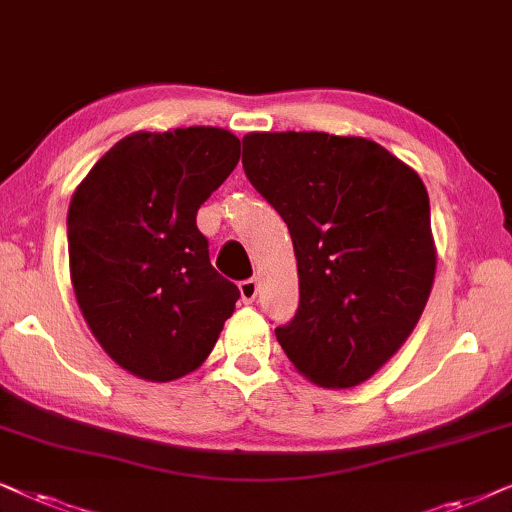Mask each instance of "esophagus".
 Listing matches in <instances>:
<instances>
[{"mask_svg": "<svg viewBox=\"0 0 512 512\" xmlns=\"http://www.w3.org/2000/svg\"><path fill=\"white\" fill-rule=\"evenodd\" d=\"M238 290H241V299L243 304H252L257 297V281L255 278H248V281L238 283Z\"/></svg>", "mask_w": 512, "mask_h": 512, "instance_id": "obj_1", "label": "esophagus"}]
</instances>
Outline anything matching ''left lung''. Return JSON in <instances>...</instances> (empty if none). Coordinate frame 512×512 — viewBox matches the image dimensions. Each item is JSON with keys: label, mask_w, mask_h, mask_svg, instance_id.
I'll return each instance as SVG.
<instances>
[{"label": "left lung", "mask_w": 512, "mask_h": 512, "mask_svg": "<svg viewBox=\"0 0 512 512\" xmlns=\"http://www.w3.org/2000/svg\"><path fill=\"white\" fill-rule=\"evenodd\" d=\"M243 170L288 224L299 309L276 339L325 388L363 384L417 327L435 278L428 192L374 140L248 133Z\"/></svg>", "instance_id": "left-lung-1"}]
</instances>
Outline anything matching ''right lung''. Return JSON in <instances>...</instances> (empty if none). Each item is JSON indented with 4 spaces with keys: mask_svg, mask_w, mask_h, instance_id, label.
Here are the masks:
<instances>
[{
    "mask_svg": "<svg viewBox=\"0 0 512 512\" xmlns=\"http://www.w3.org/2000/svg\"><path fill=\"white\" fill-rule=\"evenodd\" d=\"M241 159L215 126L138 131L74 189L67 252L74 297L102 351L147 381L199 370L236 309L196 213Z\"/></svg>",
    "mask_w": 512,
    "mask_h": 512,
    "instance_id": "add662e5",
    "label": "right lung"
}]
</instances>
